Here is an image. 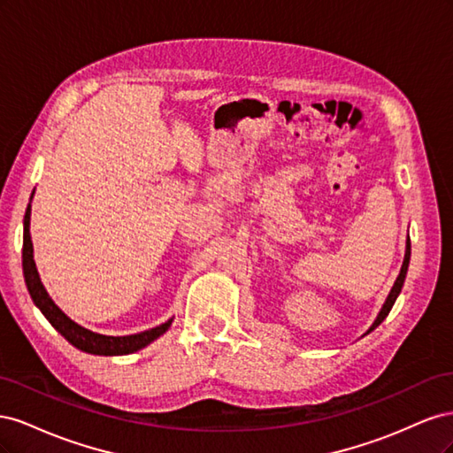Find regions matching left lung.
I'll list each match as a JSON object with an SVG mask.
<instances>
[{
    "mask_svg": "<svg viewBox=\"0 0 453 453\" xmlns=\"http://www.w3.org/2000/svg\"><path fill=\"white\" fill-rule=\"evenodd\" d=\"M408 263H410V240H408V243H406V255H404V263H403V268H401L399 278H396V281H395V285H393V289H391V293H389V296H388V300H386V304H383V308H381L380 315L376 318L374 325L370 326V331H374V328H376L383 319H386V318H388V313L391 311V308H393V304H395L396 296H399V293H401V289H403V283H404L406 272H408Z\"/></svg>",
    "mask_w": 453,
    "mask_h": 453,
    "instance_id": "8db88e82",
    "label": "left lung"
}]
</instances>
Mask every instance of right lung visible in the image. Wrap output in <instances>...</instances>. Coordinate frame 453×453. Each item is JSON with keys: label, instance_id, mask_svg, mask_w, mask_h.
I'll use <instances>...</instances> for the list:
<instances>
[{"label": "right lung", "instance_id": "1", "mask_svg": "<svg viewBox=\"0 0 453 453\" xmlns=\"http://www.w3.org/2000/svg\"><path fill=\"white\" fill-rule=\"evenodd\" d=\"M22 268H24V280L26 285H28V291L34 298V303L37 308L43 311L49 323L57 328V331L73 344L77 349L94 353V355H127L134 353L142 348H145L150 342L157 340L160 334L168 331V326L172 325V319L162 323L155 328H149L145 333L140 334H130V336H104V334H96L88 328H83L72 321L67 315L52 303V298L45 291L43 283L39 280V273L34 263V248H32V238H30V208L26 211L24 217V245H22Z\"/></svg>", "mask_w": 453, "mask_h": 453}]
</instances>
